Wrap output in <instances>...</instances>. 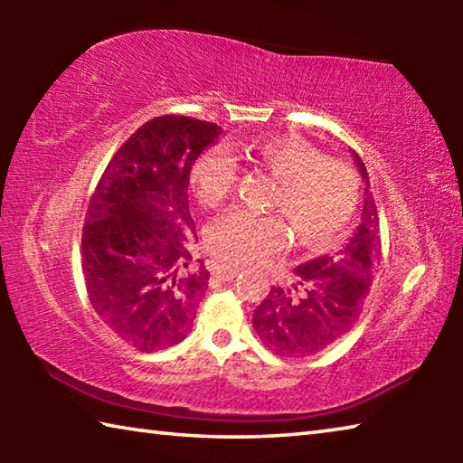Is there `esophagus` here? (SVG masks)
<instances>
[{
  "label": "esophagus",
  "instance_id": "esophagus-1",
  "mask_svg": "<svg viewBox=\"0 0 463 463\" xmlns=\"http://www.w3.org/2000/svg\"><path fill=\"white\" fill-rule=\"evenodd\" d=\"M214 276L222 281H232L239 276L237 268H231V265H216L214 268Z\"/></svg>",
  "mask_w": 463,
  "mask_h": 463
}]
</instances>
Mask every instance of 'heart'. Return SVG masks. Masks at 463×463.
<instances>
[{
    "label": "heart",
    "instance_id": "heart-1",
    "mask_svg": "<svg viewBox=\"0 0 463 463\" xmlns=\"http://www.w3.org/2000/svg\"><path fill=\"white\" fill-rule=\"evenodd\" d=\"M249 161L278 177L271 208L280 214H260L234 208L216 218L208 231V247L218 260L253 265L269 260L289 242V226L307 247H328L339 239L359 202V179L341 159L325 156L308 140L273 135L245 146ZM239 182V163L224 146H213L192 167V184L202 203L216 206Z\"/></svg>",
    "mask_w": 463,
    "mask_h": 463
}]
</instances>
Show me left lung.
I'll use <instances>...</instances> for the list:
<instances>
[{
	"instance_id": "left-lung-1",
	"label": "left lung",
	"mask_w": 463,
	"mask_h": 463,
	"mask_svg": "<svg viewBox=\"0 0 463 463\" xmlns=\"http://www.w3.org/2000/svg\"><path fill=\"white\" fill-rule=\"evenodd\" d=\"M355 165L365 182L362 222L335 255L298 265V284L273 286L253 312L260 339L286 357H307L326 349L355 326L382 261L380 216L370 175L359 155Z\"/></svg>"
}]
</instances>
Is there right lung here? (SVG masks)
I'll return each instance as SVG.
<instances>
[{
    "mask_svg": "<svg viewBox=\"0 0 463 463\" xmlns=\"http://www.w3.org/2000/svg\"><path fill=\"white\" fill-rule=\"evenodd\" d=\"M221 132L187 116L145 122L109 159L90 200L81 234L90 302L109 331L145 354L185 339L208 288L203 263H192L187 185Z\"/></svg>",
    "mask_w": 463,
    "mask_h": 463,
    "instance_id": "right-lung-1",
    "label": "right lung"
}]
</instances>
